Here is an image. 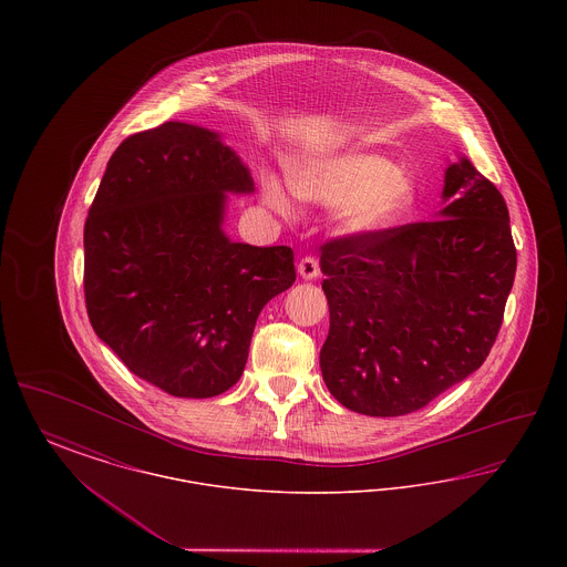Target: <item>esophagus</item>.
I'll return each mask as SVG.
<instances>
[{
    "label": "esophagus",
    "instance_id": "obj_1",
    "mask_svg": "<svg viewBox=\"0 0 567 567\" xmlns=\"http://www.w3.org/2000/svg\"><path fill=\"white\" fill-rule=\"evenodd\" d=\"M297 274L303 278V280H315L319 276V259L317 257H303L299 264H297Z\"/></svg>",
    "mask_w": 567,
    "mask_h": 567
}]
</instances>
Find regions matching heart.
<instances>
[{"label": "heart", "instance_id": "obj_1", "mask_svg": "<svg viewBox=\"0 0 567 567\" xmlns=\"http://www.w3.org/2000/svg\"><path fill=\"white\" fill-rule=\"evenodd\" d=\"M291 187L306 202L342 206L340 220L347 231L372 236L393 229L414 213L419 185L412 174L372 151H342L296 163ZM264 202L278 215L289 216L293 206L276 176L264 181Z\"/></svg>", "mask_w": 567, "mask_h": 567}]
</instances>
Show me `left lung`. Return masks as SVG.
<instances>
[{"label":"left lung","mask_w":567,"mask_h":567,"mask_svg":"<svg viewBox=\"0 0 567 567\" xmlns=\"http://www.w3.org/2000/svg\"><path fill=\"white\" fill-rule=\"evenodd\" d=\"M433 218L323 246L321 372L352 412L430 404L476 372L497 338L516 271L502 193L461 155Z\"/></svg>","instance_id":"obj_1"}]
</instances>
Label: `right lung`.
I'll return each mask as SVG.
<instances>
[{
	"instance_id": "add662e5",
	"label": "right lung",
	"mask_w": 567,
	"mask_h": 567,
	"mask_svg": "<svg viewBox=\"0 0 567 567\" xmlns=\"http://www.w3.org/2000/svg\"><path fill=\"white\" fill-rule=\"evenodd\" d=\"M229 193H255L236 151L208 127L167 121L114 151L84 223L89 321L174 398L234 386L259 312L296 282L289 246L225 234Z\"/></svg>"
}]
</instances>
